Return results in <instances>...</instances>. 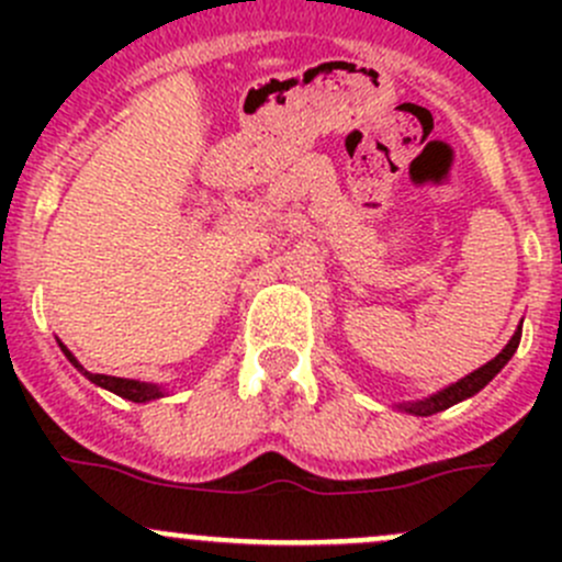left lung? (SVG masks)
<instances>
[{"label":"left lung","mask_w":562,"mask_h":562,"mask_svg":"<svg viewBox=\"0 0 562 562\" xmlns=\"http://www.w3.org/2000/svg\"><path fill=\"white\" fill-rule=\"evenodd\" d=\"M519 339H522V326H519L517 331H514V337L508 339V345L501 350V353L495 356V359L486 361L484 367H479V370H475V372H470V375L462 378V381L451 383L449 389H443V391H438V394H432V396H429V400L407 402V405H402V411L416 413V416H432V413L446 411V407H451V405H457V402L468 400V396L479 394V391L484 389L486 383H490L492 378H495L497 372H501L503 367L508 364V359H512V356L517 353Z\"/></svg>","instance_id":"left-lung-1"}]
</instances>
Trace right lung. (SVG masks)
I'll return each mask as SVG.
<instances>
[{"label": "right lung", "mask_w": 562, "mask_h": 562, "mask_svg": "<svg viewBox=\"0 0 562 562\" xmlns=\"http://www.w3.org/2000/svg\"><path fill=\"white\" fill-rule=\"evenodd\" d=\"M61 350H65V356H67V359H70V364L76 367V370H81L83 375L89 378V381L98 383V386H103L108 391H113V394L124 396V400H130V402H149V400H157V396H162V391L157 389V386H151V383L127 381V378H111V375H98V372H87L81 364H78L76 356H72L70 350L65 348V345H61Z\"/></svg>", "instance_id": "add662e5"}]
</instances>
